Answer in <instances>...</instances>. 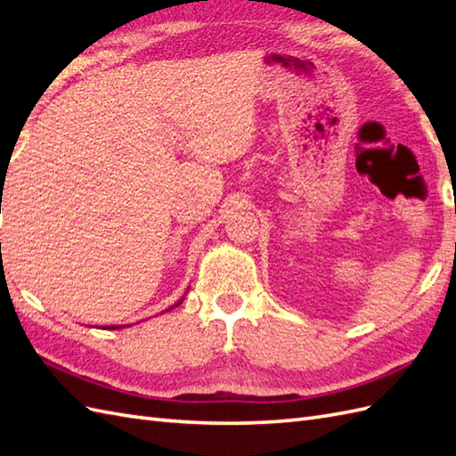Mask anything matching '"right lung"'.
I'll use <instances>...</instances> for the list:
<instances>
[{
    "label": "right lung",
    "mask_w": 456,
    "mask_h": 456,
    "mask_svg": "<svg viewBox=\"0 0 456 456\" xmlns=\"http://www.w3.org/2000/svg\"><path fill=\"white\" fill-rule=\"evenodd\" d=\"M108 329H119V327H108Z\"/></svg>",
    "instance_id": "obj_1"
}]
</instances>
